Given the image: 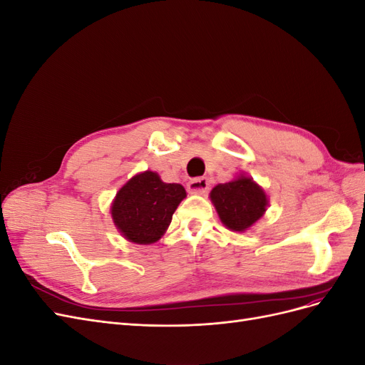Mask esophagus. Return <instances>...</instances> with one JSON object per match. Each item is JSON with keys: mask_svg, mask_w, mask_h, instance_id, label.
Returning <instances> with one entry per match:
<instances>
[{"mask_svg": "<svg viewBox=\"0 0 365 365\" xmlns=\"http://www.w3.org/2000/svg\"><path fill=\"white\" fill-rule=\"evenodd\" d=\"M187 190L190 195H204L208 190V180L207 178H195L187 184Z\"/></svg>", "mask_w": 365, "mask_h": 365, "instance_id": "34e87169", "label": "esophagus"}]
</instances>
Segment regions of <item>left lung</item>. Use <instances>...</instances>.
<instances>
[{"label": "left lung", "mask_w": 365, "mask_h": 365, "mask_svg": "<svg viewBox=\"0 0 365 365\" xmlns=\"http://www.w3.org/2000/svg\"><path fill=\"white\" fill-rule=\"evenodd\" d=\"M219 219L231 231H245L264 215L268 196L252 178L239 175L225 184H217L210 192Z\"/></svg>", "instance_id": "8db88e82"}]
</instances>
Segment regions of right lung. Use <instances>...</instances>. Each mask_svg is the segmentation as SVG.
I'll use <instances>...</instances> for the list:
<instances>
[{
	"instance_id": "1",
	"label": "right lung",
	"mask_w": 365,
	"mask_h": 365,
	"mask_svg": "<svg viewBox=\"0 0 365 365\" xmlns=\"http://www.w3.org/2000/svg\"><path fill=\"white\" fill-rule=\"evenodd\" d=\"M185 196L181 184L163 182L157 172L137 173L121 187L113 201L114 225L129 242L153 244L165 233L176 207Z\"/></svg>"
}]
</instances>
